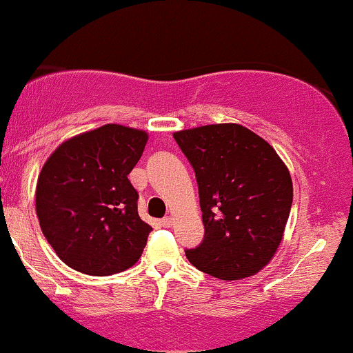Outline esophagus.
Masks as SVG:
<instances>
[{"instance_id":"34e87169","label":"esophagus","mask_w":353,"mask_h":353,"mask_svg":"<svg viewBox=\"0 0 353 353\" xmlns=\"http://www.w3.org/2000/svg\"><path fill=\"white\" fill-rule=\"evenodd\" d=\"M173 225V218H170V216H167V218H163L160 221V226H163V228H170Z\"/></svg>"}]
</instances>
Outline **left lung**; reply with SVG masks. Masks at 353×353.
Here are the masks:
<instances>
[{
    "label": "left lung",
    "mask_w": 353,
    "mask_h": 353,
    "mask_svg": "<svg viewBox=\"0 0 353 353\" xmlns=\"http://www.w3.org/2000/svg\"><path fill=\"white\" fill-rule=\"evenodd\" d=\"M194 170L205 238L186 258L221 281L254 276L274 258L292 205L289 168L263 137L239 123L173 134Z\"/></svg>",
    "instance_id": "obj_1"
}]
</instances>
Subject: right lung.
I'll return each instance as SVG.
<instances>
[{"instance_id":"add662e5","label":"right lung","mask_w":353,"mask_h":353,"mask_svg":"<svg viewBox=\"0 0 353 353\" xmlns=\"http://www.w3.org/2000/svg\"><path fill=\"white\" fill-rule=\"evenodd\" d=\"M148 134L105 123L64 140L37 176L36 214L59 259L74 271L110 276L142 256L152 226L139 216L127 175Z\"/></svg>"}]
</instances>
